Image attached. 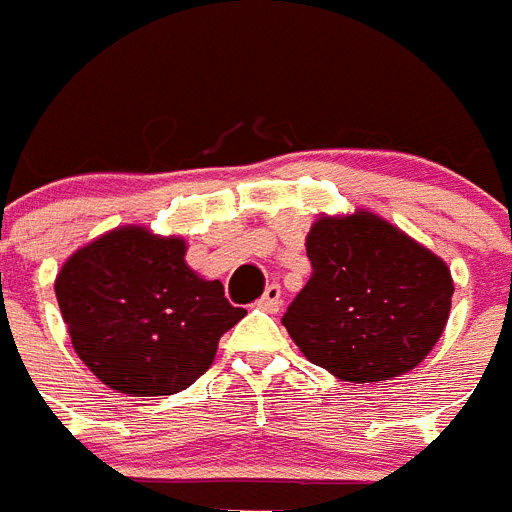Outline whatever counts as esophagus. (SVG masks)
<instances>
[{"mask_svg": "<svg viewBox=\"0 0 512 512\" xmlns=\"http://www.w3.org/2000/svg\"><path fill=\"white\" fill-rule=\"evenodd\" d=\"M256 305H259L261 310H266V312H277L279 305H282V289H279V284H269V287H266V292L261 295V300L256 302Z\"/></svg>", "mask_w": 512, "mask_h": 512, "instance_id": "esophagus-1", "label": "esophagus"}]
</instances>
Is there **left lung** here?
<instances>
[{
  "instance_id": "obj_1",
  "label": "left lung",
  "mask_w": 512,
  "mask_h": 512,
  "mask_svg": "<svg viewBox=\"0 0 512 512\" xmlns=\"http://www.w3.org/2000/svg\"><path fill=\"white\" fill-rule=\"evenodd\" d=\"M312 277L282 325L312 364L343 382L400 377L449 320V266L372 212L320 217L307 235Z\"/></svg>"
}]
</instances>
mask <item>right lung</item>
I'll use <instances>...</instances> for the list:
<instances>
[{"label": "right lung", "instance_id": "1", "mask_svg": "<svg viewBox=\"0 0 512 512\" xmlns=\"http://www.w3.org/2000/svg\"><path fill=\"white\" fill-rule=\"evenodd\" d=\"M182 238L117 228L79 248L56 279L76 354L130 397L176 395L210 369L217 341L246 315L223 284L197 277Z\"/></svg>", "mask_w": 512, "mask_h": 512}]
</instances>
